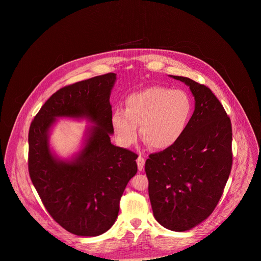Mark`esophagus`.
<instances>
[{
    "label": "esophagus",
    "mask_w": 261,
    "mask_h": 261,
    "mask_svg": "<svg viewBox=\"0 0 261 261\" xmlns=\"http://www.w3.org/2000/svg\"><path fill=\"white\" fill-rule=\"evenodd\" d=\"M136 162H137V167H138V170H142L143 169V167H144V163H145V160H144V158L143 157H141V156H139L138 158H137V160H136Z\"/></svg>",
    "instance_id": "obj_1"
}]
</instances>
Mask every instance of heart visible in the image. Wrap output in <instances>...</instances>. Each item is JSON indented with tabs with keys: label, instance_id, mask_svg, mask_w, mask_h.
Returning a JSON list of instances; mask_svg holds the SVG:
<instances>
[{
	"label": "heart",
	"instance_id": "b5f03b06",
	"mask_svg": "<svg viewBox=\"0 0 261 261\" xmlns=\"http://www.w3.org/2000/svg\"><path fill=\"white\" fill-rule=\"evenodd\" d=\"M126 109L117 108L111 126L118 142L125 147L140 136L154 150L163 151L174 145L189 123L192 103L181 90L151 87L130 94Z\"/></svg>",
	"mask_w": 261,
	"mask_h": 261
}]
</instances>
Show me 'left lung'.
<instances>
[{
    "label": "left lung",
    "instance_id": "1",
    "mask_svg": "<svg viewBox=\"0 0 261 261\" xmlns=\"http://www.w3.org/2000/svg\"><path fill=\"white\" fill-rule=\"evenodd\" d=\"M188 86L194 113L179 140L145 161L154 217L172 231L190 230L215 210L228 179L231 164L230 119L205 86L188 77L169 75Z\"/></svg>",
    "mask_w": 261,
    "mask_h": 261
}]
</instances>
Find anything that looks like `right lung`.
Segmentation results:
<instances>
[{
  "label": "right lung",
  "mask_w": 261,
  "mask_h": 261,
  "mask_svg": "<svg viewBox=\"0 0 261 261\" xmlns=\"http://www.w3.org/2000/svg\"><path fill=\"white\" fill-rule=\"evenodd\" d=\"M116 73L65 87L41 107L29 131V172L45 208L67 231L97 237L116 222L120 199L136 174L137 155L111 143V90ZM59 118L86 119L81 148L60 158L50 144Z\"/></svg>",
  "instance_id": "right-lung-1"
}]
</instances>
